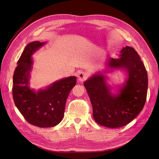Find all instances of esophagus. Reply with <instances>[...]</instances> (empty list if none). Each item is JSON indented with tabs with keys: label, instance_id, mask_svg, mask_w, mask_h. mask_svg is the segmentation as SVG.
<instances>
[{
	"label": "esophagus",
	"instance_id": "esophagus-1",
	"mask_svg": "<svg viewBox=\"0 0 159 159\" xmlns=\"http://www.w3.org/2000/svg\"><path fill=\"white\" fill-rule=\"evenodd\" d=\"M88 75L84 71H81L78 74V80L80 81H84L85 80H87Z\"/></svg>",
	"mask_w": 159,
	"mask_h": 159
}]
</instances>
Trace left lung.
I'll list each match as a JSON object with an SVG mask.
<instances>
[{
  "label": "left lung",
  "mask_w": 159,
  "mask_h": 159,
  "mask_svg": "<svg viewBox=\"0 0 159 159\" xmlns=\"http://www.w3.org/2000/svg\"><path fill=\"white\" fill-rule=\"evenodd\" d=\"M119 58H111L113 68L125 69L129 75L120 93L113 95L104 77L96 74L85 81V87L93 107V117L100 125L109 128L123 127L135 118L145 105L148 76L145 66L133 48H123Z\"/></svg>",
  "instance_id": "left-lung-1"
}]
</instances>
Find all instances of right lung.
<instances>
[{
	"mask_svg": "<svg viewBox=\"0 0 159 159\" xmlns=\"http://www.w3.org/2000/svg\"><path fill=\"white\" fill-rule=\"evenodd\" d=\"M44 44V42L35 41L25 47L13 75L12 95L16 107L27 122L39 127H51L63 119L66 100L76 84V78L61 79L37 93L30 89L31 56Z\"/></svg>",
	"mask_w": 159,
	"mask_h": 159,
	"instance_id": "right-lung-1",
	"label": "right lung"
}]
</instances>
